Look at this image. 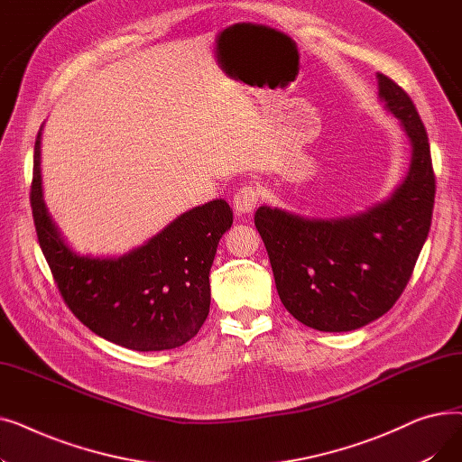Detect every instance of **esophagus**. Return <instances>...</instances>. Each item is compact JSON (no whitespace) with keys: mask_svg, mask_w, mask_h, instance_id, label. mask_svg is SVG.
Wrapping results in <instances>:
<instances>
[{"mask_svg":"<svg viewBox=\"0 0 462 462\" xmlns=\"http://www.w3.org/2000/svg\"><path fill=\"white\" fill-rule=\"evenodd\" d=\"M258 204V190L251 185L241 187L234 197V209L237 215L251 213Z\"/></svg>","mask_w":462,"mask_h":462,"instance_id":"obj_1","label":"esophagus"}]
</instances>
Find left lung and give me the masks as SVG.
<instances>
[{
    "mask_svg": "<svg viewBox=\"0 0 462 462\" xmlns=\"http://www.w3.org/2000/svg\"><path fill=\"white\" fill-rule=\"evenodd\" d=\"M378 97L411 143L408 174L390 199L348 217L270 206L254 215L282 305L319 331H352L390 310L429 236L436 185L425 125L408 93L380 72Z\"/></svg>",
    "mask_w": 462,
    "mask_h": 462,
    "instance_id": "obj_1",
    "label": "left lung"
}]
</instances>
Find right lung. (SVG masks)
<instances>
[{
	"label": "right lung",
	"instance_id": "1",
	"mask_svg": "<svg viewBox=\"0 0 462 462\" xmlns=\"http://www.w3.org/2000/svg\"><path fill=\"white\" fill-rule=\"evenodd\" d=\"M33 223L42 254L72 314L95 335L138 352L170 350L197 335L209 312V270L232 209L211 200L174 218L121 256L72 251L42 200L41 131L32 181Z\"/></svg>",
	"mask_w": 462,
	"mask_h": 462
}]
</instances>
